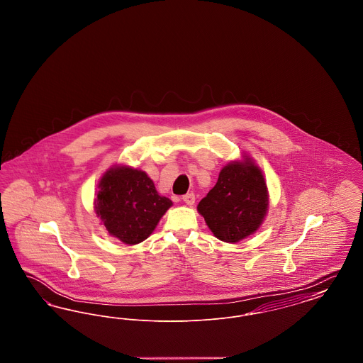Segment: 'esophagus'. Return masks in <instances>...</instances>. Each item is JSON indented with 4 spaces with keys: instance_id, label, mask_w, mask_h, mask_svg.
Instances as JSON below:
<instances>
[{
    "instance_id": "obj_1",
    "label": "esophagus",
    "mask_w": 363,
    "mask_h": 363,
    "mask_svg": "<svg viewBox=\"0 0 363 363\" xmlns=\"http://www.w3.org/2000/svg\"><path fill=\"white\" fill-rule=\"evenodd\" d=\"M182 200L185 201V204H186V206H193V204H194V201H196V197H194V194H193V193H188V194H185V196L182 197Z\"/></svg>"
}]
</instances>
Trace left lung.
I'll use <instances>...</instances> for the list:
<instances>
[{
  "mask_svg": "<svg viewBox=\"0 0 363 363\" xmlns=\"http://www.w3.org/2000/svg\"><path fill=\"white\" fill-rule=\"evenodd\" d=\"M242 157L225 164L216 185L197 206L213 235L230 243L256 233L269 206L267 182L259 166L252 157Z\"/></svg>",
  "mask_w": 363,
  "mask_h": 363,
  "instance_id": "8db88e82",
  "label": "left lung"
}]
</instances>
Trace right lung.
Listing matches in <instances>:
<instances>
[{"instance_id":"add662e5","label":"right lung","mask_w":363,"mask_h":363,"mask_svg":"<svg viewBox=\"0 0 363 363\" xmlns=\"http://www.w3.org/2000/svg\"><path fill=\"white\" fill-rule=\"evenodd\" d=\"M95 213L110 235L126 245L147 240L173 201L160 196L147 173L129 166H113L102 175Z\"/></svg>"}]
</instances>
